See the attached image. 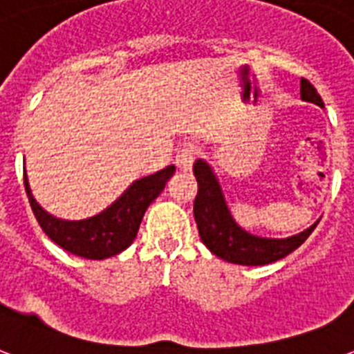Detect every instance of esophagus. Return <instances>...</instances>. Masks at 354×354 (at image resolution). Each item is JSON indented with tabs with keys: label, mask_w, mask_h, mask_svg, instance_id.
<instances>
[{
	"label": "esophagus",
	"mask_w": 354,
	"mask_h": 354,
	"mask_svg": "<svg viewBox=\"0 0 354 354\" xmlns=\"http://www.w3.org/2000/svg\"><path fill=\"white\" fill-rule=\"evenodd\" d=\"M196 148L185 147L176 153V167L180 171H191V167L195 163L196 159Z\"/></svg>",
	"instance_id": "esophagus-1"
}]
</instances>
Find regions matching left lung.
<instances>
[{"mask_svg":"<svg viewBox=\"0 0 354 354\" xmlns=\"http://www.w3.org/2000/svg\"><path fill=\"white\" fill-rule=\"evenodd\" d=\"M301 98L304 102H312V104L323 107V100L317 94L315 87L304 77L301 80ZM193 172H195L196 183H198V193H196L195 204H193L198 234H201L202 243L212 250L213 254L219 256L221 260L237 263V266L273 263L299 249L319 223L317 221L315 225H312L301 234L286 237V239L252 236L232 219L225 196H223V189L213 174L212 167L207 165L206 161L196 159Z\"/></svg>","mask_w":354,"mask_h":354,"instance_id":"1","label":"left lung"}]
</instances>
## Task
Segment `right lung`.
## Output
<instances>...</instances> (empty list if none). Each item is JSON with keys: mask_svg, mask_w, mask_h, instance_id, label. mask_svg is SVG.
Listing matches in <instances>:
<instances>
[{"mask_svg": "<svg viewBox=\"0 0 354 354\" xmlns=\"http://www.w3.org/2000/svg\"><path fill=\"white\" fill-rule=\"evenodd\" d=\"M174 171V165H169L156 174L137 180L107 209L83 221H63L53 217L37 204L26 174L24 185L35 217L51 241L81 258L104 260L109 256H117L133 243L147 207L165 189L167 180Z\"/></svg>", "mask_w": 354, "mask_h": 354, "instance_id": "right-lung-1", "label": "right lung"}]
</instances>
